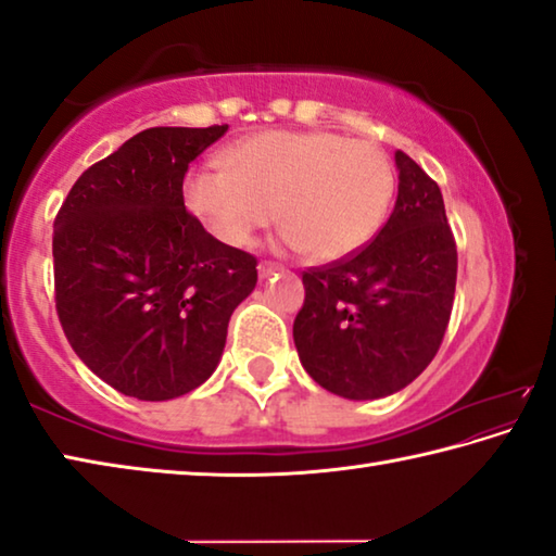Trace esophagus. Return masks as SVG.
<instances>
[{"label":"esophagus","instance_id":"esophagus-1","mask_svg":"<svg viewBox=\"0 0 556 556\" xmlns=\"http://www.w3.org/2000/svg\"><path fill=\"white\" fill-rule=\"evenodd\" d=\"M279 269H281V267L275 265V262H260V265H257V271H260L262 279L271 277V275H275V271H279Z\"/></svg>","mask_w":556,"mask_h":556}]
</instances>
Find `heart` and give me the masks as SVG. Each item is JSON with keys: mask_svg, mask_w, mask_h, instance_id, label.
<instances>
[{"mask_svg": "<svg viewBox=\"0 0 556 556\" xmlns=\"http://www.w3.org/2000/svg\"><path fill=\"white\" fill-rule=\"evenodd\" d=\"M225 168H199L184 199L228 248H248L277 218L285 240L316 262L353 255L384 220L394 193L390 154L372 139L326 129H271L225 149Z\"/></svg>", "mask_w": 556, "mask_h": 556, "instance_id": "heart-1", "label": "heart"}]
</instances>
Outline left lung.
I'll return each mask as SVG.
<instances>
[{"instance_id":"obj_1","label":"left lung","mask_w":556,"mask_h":556,"mask_svg":"<svg viewBox=\"0 0 556 556\" xmlns=\"http://www.w3.org/2000/svg\"><path fill=\"white\" fill-rule=\"evenodd\" d=\"M380 232L353 255L308 267L294 343L304 370L345 400L397 392L434 361L456 291V240L434 178L404 152Z\"/></svg>"}]
</instances>
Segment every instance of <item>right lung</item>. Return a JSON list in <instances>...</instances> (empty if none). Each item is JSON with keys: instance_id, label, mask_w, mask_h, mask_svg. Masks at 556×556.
<instances>
[{"instance_id": "add662e5", "label": "right lung", "mask_w": 556, "mask_h": 556, "mask_svg": "<svg viewBox=\"0 0 556 556\" xmlns=\"http://www.w3.org/2000/svg\"><path fill=\"white\" fill-rule=\"evenodd\" d=\"M228 131L152 127L73 184L53 220L55 312L75 355L127 397L191 392L218 365L257 257L184 205L188 164Z\"/></svg>"}]
</instances>
